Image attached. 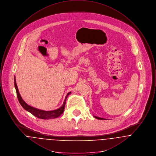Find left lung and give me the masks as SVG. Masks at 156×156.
I'll return each mask as SVG.
<instances>
[{
  "label": "left lung",
  "instance_id": "obj_1",
  "mask_svg": "<svg viewBox=\"0 0 156 156\" xmlns=\"http://www.w3.org/2000/svg\"><path fill=\"white\" fill-rule=\"evenodd\" d=\"M95 118H97V119H100V120H103V119H103V118H98V117H97V116H95Z\"/></svg>",
  "mask_w": 156,
  "mask_h": 156
}]
</instances>
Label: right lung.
<instances>
[{
  "mask_svg": "<svg viewBox=\"0 0 156 156\" xmlns=\"http://www.w3.org/2000/svg\"><path fill=\"white\" fill-rule=\"evenodd\" d=\"M14 82H15V87L16 90L17 97L18 100H19L20 104L22 106L23 108L26 111L29 112L34 116L41 119H55V118H57L59 117V116L63 113L64 108H65L66 99H67L68 95H69L71 94L70 92L69 93H68L67 96L66 97V99L64 100V104L62 105V106L61 108H59V109H56V110H54L52 111H43V110H40V109H36V108H33L29 105H28L26 103H25V102L23 100L22 97H21L19 92L17 86L16 82V80H15V76L14 78Z\"/></svg>",
  "mask_w": 156,
  "mask_h": 156,
  "instance_id": "obj_1",
  "label": "right lung"
}]
</instances>
